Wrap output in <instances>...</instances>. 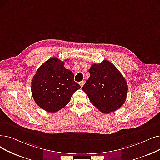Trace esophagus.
<instances>
[{
  "label": "esophagus",
  "mask_w": 160,
  "mask_h": 160,
  "mask_svg": "<svg viewBox=\"0 0 160 160\" xmlns=\"http://www.w3.org/2000/svg\"><path fill=\"white\" fill-rule=\"evenodd\" d=\"M84 83H85V82H84V81H82V82H79V84L80 85V86H81V87H82L84 85Z\"/></svg>",
  "instance_id": "1"
}]
</instances>
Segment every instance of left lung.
Listing matches in <instances>:
<instances>
[{"mask_svg": "<svg viewBox=\"0 0 160 160\" xmlns=\"http://www.w3.org/2000/svg\"><path fill=\"white\" fill-rule=\"evenodd\" d=\"M89 72L90 77L82 89L93 105L105 114L120 108L126 101L128 88L118 68L104 60L101 63L93 64Z\"/></svg>", "mask_w": 160, "mask_h": 160, "instance_id": "left-lung-1", "label": "left lung"}]
</instances>
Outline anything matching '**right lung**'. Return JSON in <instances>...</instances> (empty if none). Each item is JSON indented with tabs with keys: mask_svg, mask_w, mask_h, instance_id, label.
Returning a JSON list of instances; mask_svg holds the SVG:
<instances>
[{
	"mask_svg": "<svg viewBox=\"0 0 160 160\" xmlns=\"http://www.w3.org/2000/svg\"><path fill=\"white\" fill-rule=\"evenodd\" d=\"M65 63L52 58L42 65L33 76L31 92L41 108L55 112L64 108L73 93L81 88L74 81V74L64 67Z\"/></svg>",
	"mask_w": 160,
	"mask_h": 160,
	"instance_id": "1",
	"label": "right lung"
}]
</instances>
